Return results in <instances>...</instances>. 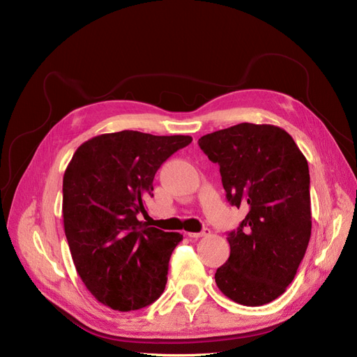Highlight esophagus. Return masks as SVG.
<instances>
[{
    "mask_svg": "<svg viewBox=\"0 0 357 357\" xmlns=\"http://www.w3.org/2000/svg\"><path fill=\"white\" fill-rule=\"evenodd\" d=\"M188 235L190 236V238H193V240H198V238H201V236L210 235V229L208 228H204L201 232H189Z\"/></svg>",
    "mask_w": 357,
    "mask_h": 357,
    "instance_id": "34e87169",
    "label": "esophagus"
}]
</instances>
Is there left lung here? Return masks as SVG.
<instances>
[{"label":"left lung","instance_id":"1","mask_svg":"<svg viewBox=\"0 0 357 357\" xmlns=\"http://www.w3.org/2000/svg\"><path fill=\"white\" fill-rule=\"evenodd\" d=\"M220 167L226 199L247 211L228 232L231 253L215 284L247 307L274 301L295 278L311 236L310 171L284 129L240 123L198 139Z\"/></svg>","mask_w":357,"mask_h":357}]
</instances>
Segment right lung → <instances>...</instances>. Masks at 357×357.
Returning <instances> with one entry per match:
<instances>
[{
    "label": "right lung",
    "instance_id": "1",
    "mask_svg": "<svg viewBox=\"0 0 357 357\" xmlns=\"http://www.w3.org/2000/svg\"><path fill=\"white\" fill-rule=\"evenodd\" d=\"M189 135L138 131L102 134L83 143L62 183V218L75 269L104 305L131 311L165 289L172 250L183 240L139 222L160 165L189 146Z\"/></svg>",
    "mask_w": 357,
    "mask_h": 357
}]
</instances>
